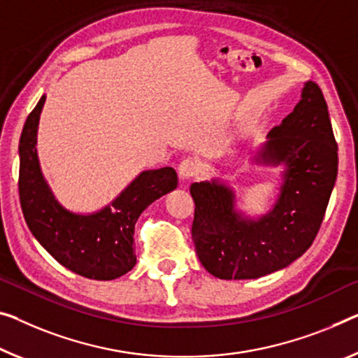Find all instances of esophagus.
<instances>
[{
  "label": "esophagus",
  "instance_id": "obj_1",
  "mask_svg": "<svg viewBox=\"0 0 358 358\" xmlns=\"http://www.w3.org/2000/svg\"><path fill=\"white\" fill-rule=\"evenodd\" d=\"M178 173H179V178L182 180L194 178V176L198 173V164L195 160H192V158H185V160L180 162Z\"/></svg>",
  "mask_w": 358,
  "mask_h": 358
}]
</instances>
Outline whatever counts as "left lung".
<instances>
[{"instance_id": "left-lung-1", "label": "left lung", "mask_w": 358, "mask_h": 358, "mask_svg": "<svg viewBox=\"0 0 358 358\" xmlns=\"http://www.w3.org/2000/svg\"><path fill=\"white\" fill-rule=\"evenodd\" d=\"M251 162L282 168L277 200L252 217L221 179L190 185L192 238L201 266L222 280H251L285 268L309 250L338 176V144L322 90L306 81L301 101L267 134Z\"/></svg>"}]
</instances>
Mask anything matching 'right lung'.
<instances>
[{
    "label": "right lung",
    "instance_id": "add662e5",
    "mask_svg": "<svg viewBox=\"0 0 358 358\" xmlns=\"http://www.w3.org/2000/svg\"><path fill=\"white\" fill-rule=\"evenodd\" d=\"M46 96L27 118L19 142V195L30 232L69 271L91 280H113L136 266L134 225L141 213L178 187L173 168L147 169L94 213H73L60 203L43 176L36 150Z\"/></svg>",
    "mask_w": 358,
    "mask_h": 358
}]
</instances>
